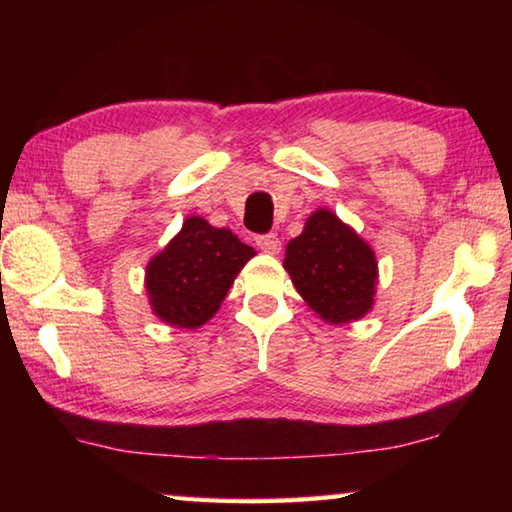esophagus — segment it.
Returning a JSON list of instances; mask_svg holds the SVG:
<instances>
[{"label":"esophagus","instance_id":"obj_1","mask_svg":"<svg viewBox=\"0 0 512 512\" xmlns=\"http://www.w3.org/2000/svg\"><path fill=\"white\" fill-rule=\"evenodd\" d=\"M257 246L268 255H277L282 250V241L277 235H262V237H257Z\"/></svg>","mask_w":512,"mask_h":512}]
</instances>
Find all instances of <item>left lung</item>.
<instances>
[{"label":"left lung","mask_w":512,"mask_h":512,"mask_svg":"<svg viewBox=\"0 0 512 512\" xmlns=\"http://www.w3.org/2000/svg\"><path fill=\"white\" fill-rule=\"evenodd\" d=\"M284 268L307 307L329 325L359 320L375 305V250L327 207L311 212L289 241Z\"/></svg>","instance_id":"1"}]
</instances>
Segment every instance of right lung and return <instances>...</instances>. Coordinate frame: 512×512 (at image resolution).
<instances>
[{
	"label": "right lung",
	"instance_id": "1",
	"mask_svg": "<svg viewBox=\"0 0 512 512\" xmlns=\"http://www.w3.org/2000/svg\"><path fill=\"white\" fill-rule=\"evenodd\" d=\"M255 248L214 228L203 216H189L183 228L146 264L144 287L162 323L196 329L214 318Z\"/></svg>",
	"mask_w": 512,
	"mask_h": 512
}]
</instances>
